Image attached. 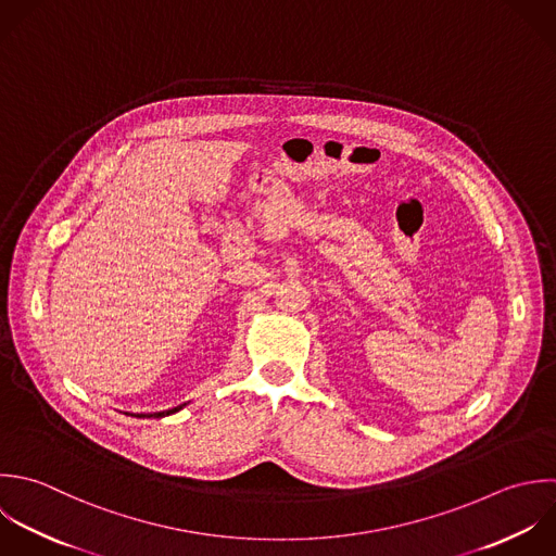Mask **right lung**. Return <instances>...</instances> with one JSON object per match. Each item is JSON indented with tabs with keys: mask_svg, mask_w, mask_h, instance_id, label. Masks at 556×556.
Instances as JSON below:
<instances>
[{
	"mask_svg": "<svg viewBox=\"0 0 556 556\" xmlns=\"http://www.w3.org/2000/svg\"><path fill=\"white\" fill-rule=\"evenodd\" d=\"M181 409V405L179 407H175V409H168V412H157V414H149L147 418H162V416H168V414H175V412H179ZM142 416V414H140ZM144 418V416H142Z\"/></svg>",
	"mask_w": 556,
	"mask_h": 556,
	"instance_id": "right-lung-1",
	"label": "right lung"
}]
</instances>
